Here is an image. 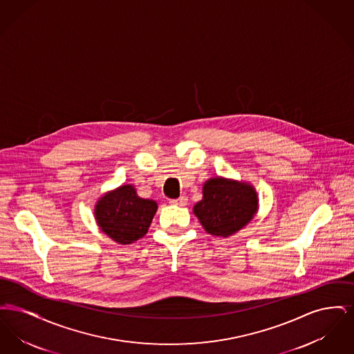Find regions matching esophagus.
<instances>
[{
  "mask_svg": "<svg viewBox=\"0 0 354 354\" xmlns=\"http://www.w3.org/2000/svg\"><path fill=\"white\" fill-rule=\"evenodd\" d=\"M187 196L185 195H182L180 198H178V199H172V201H169V203L171 204H174V205H180V207H183V205H185L187 204Z\"/></svg>",
  "mask_w": 354,
  "mask_h": 354,
  "instance_id": "34e87169",
  "label": "esophagus"
}]
</instances>
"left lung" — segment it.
<instances>
[{
	"label": "left lung",
	"instance_id": "obj_1",
	"mask_svg": "<svg viewBox=\"0 0 354 354\" xmlns=\"http://www.w3.org/2000/svg\"><path fill=\"white\" fill-rule=\"evenodd\" d=\"M194 214L207 234L228 237L244 228L259 211V195L248 182L215 176L204 182Z\"/></svg>",
	"mask_w": 354,
	"mask_h": 354
}]
</instances>
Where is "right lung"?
I'll list each match as a JSON object with an SVG mask.
<instances>
[{"mask_svg":"<svg viewBox=\"0 0 354 354\" xmlns=\"http://www.w3.org/2000/svg\"><path fill=\"white\" fill-rule=\"evenodd\" d=\"M158 203L138 196L133 185H122L103 194L94 207V218L102 232L126 245L147 234Z\"/></svg>","mask_w":354,"mask_h":354,"instance_id":"add662e5","label":"right lung"}]
</instances>
